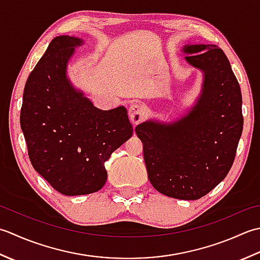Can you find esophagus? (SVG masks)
I'll list each match as a JSON object with an SVG mask.
<instances>
[{
	"label": "esophagus",
	"instance_id": "34e87169",
	"mask_svg": "<svg viewBox=\"0 0 260 260\" xmlns=\"http://www.w3.org/2000/svg\"><path fill=\"white\" fill-rule=\"evenodd\" d=\"M129 118L131 123L134 125H137L139 122H141L145 118V109L139 103H134L131 104L128 110Z\"/></svg>",
	"mask_w": 260,
	"mask_h": 260
}]
</instances>
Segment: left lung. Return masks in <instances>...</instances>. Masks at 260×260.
I'll use <instances>...</instances> for the list:
<instances>
[{
  "label": "left lung",
  "mask_w": 260,
  "mask_h": 260,
  "mask_svg": "<svg viewBox=\"0 0 260 260\" xmlns=\"http://www.w3.org/2000/svg\"><path fill=\"white\" fill-rule=\"evenodd\" d=\"M186 60L204 73L195 107L176 122L137 125L148 178L158 192L199 200L222 182L234 164L243 116L239 83L221 48L190 45Z\"/></svg>",
  "instance_id": "8db88e82"
}]
</instances>
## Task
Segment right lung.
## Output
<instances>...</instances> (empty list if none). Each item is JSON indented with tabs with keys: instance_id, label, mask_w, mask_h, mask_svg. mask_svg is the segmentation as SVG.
<instances>
[{
	"instance_id": "obj_1",
	"label": "right lung",
	"mask_w": 260,
	"mask_h": 260,
	"mask_svg": "<svg viewBox=\"0 0 260 260\" xmlns=\"http://www.w3.org/2000/svg\"><path fill=\"white\" fill-rule=\"evenodd\" d=\"M81 44L70 36L52 39L26 79L20 114L34 168L68 197L102 188L104 162L134 134L123 107L99 110L67 79V61Z\"/></svg>"
}]
</instances>
